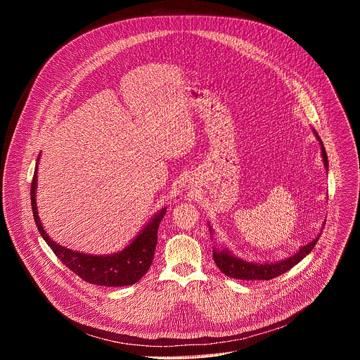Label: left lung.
Listing matches in <instances>:
<instances>
[{"label": "left lung", "mask_w": 360, "mask_h": 360, "mask_svg": "<svg viewBox=\"0 0 360 360\" xmlns=\"http://www.w3.org/2000/svg\"><path fill=\"white\" fill-rule=\"evenodd\" d=\"M315 135L321 143L323 164L328 169L329 162H328V155H326L323 142L319 138L316 131H315ZM210 231L212 232V228H210ZM319 236H321V233L312 242L302 246L295 255L289 256V258H286V259L278 261V262H248L242 258H238L236 255H233L228 249H222V250L215 249L214 250V261L218 265V268L229 278L240 279V281H262V279L269 281V279H274V278L288 272L290 268L297 265L304 258V256L315 248L316 242L319 240Z\"/></svg>", "instance_id": "obj_1"}]
</instances>
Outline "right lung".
Listing matches in <instances>:
<instances>
[{
    "instance_id": "obj_1",
    "label": "right lung",
    "mask_w": 360,
    "mask_h": 360,
    "mask_svg": "<svg viewBox=\"0 0 360 360\" xmlns=\"http://www.w3.org/2000/svg\"><path fill=\"white\" fill-rule=\"evenodd\" d=\"M35 191L37 168L31 182V207L34 221L41 236L57 255V258L81 279L99 286H127L134 285L146 274L152 264L153 253H155L158 228L167 208H162L158 214H155V217L139 232V235H136V238L121 252L111 255H88L61 246L48 236L38 217Z\"/></svg>"
}]
</instances>
